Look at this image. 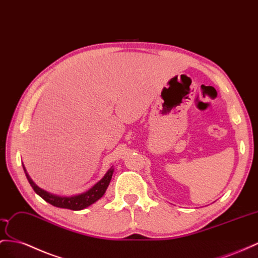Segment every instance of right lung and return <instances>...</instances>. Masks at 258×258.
I'll return each instance as SVG.
<instances>
[{
    "label": "right lung",
    "instance_id": "1",
    "mask_svg": "<svg viewBox=\"0 0 258 258\" xmlns=\"http://www.w3.org/2000/svg\"><path fill=\"white\" fill-rule=\"evenodd\" d=\"M24 171L26 173V176H27V180L30 183L31 187L34 188L35 192L42 197L43 200L53 205L55 207H60V208H66V209H71V210H82L86 207L90 206L91 204H94L97 202L99 198H101L103 194L105 193V189L109 186V183L111 181L112 174H113V169H110L107 174H105L102 179L99 181L96 185L92 186L89 190H87L86 193H83L81 195H76V196H72V197H61V196H56V195H52L45 190L41 189L40 187H38L36 184L32 182L30 179V176L26 172V170L24 168Z\"/></svg>",
    "mask_w": 258,
    "mask_h": 258
}]
</instances>
